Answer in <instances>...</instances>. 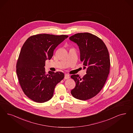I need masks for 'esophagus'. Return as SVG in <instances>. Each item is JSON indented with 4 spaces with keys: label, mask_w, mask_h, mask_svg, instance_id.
<instances>
[{
    "label": "esophagus",
    "mask_w": 133,
    "mask_h": 133,
    "mask_svg": "<svg viewBox=\"0 0 133 133\" xmlns=\"http://www.w3.org/2000/svg\"><path fill=\"white\" fill-rule=\"evenodd\" d=\"M64 78H65V79H69V78H70V76H69V75L68 74H65V77H64Z\"/></svg>",
    "instance_id": "obj_1"
}]
</instances>
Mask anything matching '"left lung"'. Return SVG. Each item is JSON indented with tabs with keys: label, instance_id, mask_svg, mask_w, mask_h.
<instances>
[{
	"label": "left lung",
	"instance_id": "left-lung-1",
	"mask_svg": "<svg viewBox=\"0 0 133 133\" xmlns=\"http://www.w3.org/2000/svg\"><path fill=\"white\" fill-rule=\"evenodd\" d=\"M80 51V59L87 74L71 76L76 83L71 93L76 99L87 100L96 96L104 87L110 73V55L105 43L89 33H79L69 38Z\"/></svg>",
	"mask_w": 133,
	"mask_h": 133
}]
</instances>
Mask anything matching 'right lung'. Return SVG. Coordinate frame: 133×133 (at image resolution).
I'll return each instance as SVG.
<instances>
[{"label": "right lung", "mask_w": 133, "mask_h": 133, "mask_svg": "<svg viewBox=\"0 0 133 133\" xmlns=\"http://www.w3.org/2000/svg\"><path fill=\"white\" fill-rule=\"evenodd\" d=\"M68 35L40 34L29 37L20 51L16 65L18 82L24 93L34 102L44 103L53 96L56 85L64 78L61 72L45 71L56 46Z\"/></svg>", "instance_id": "add662e5"}]
</instances>
